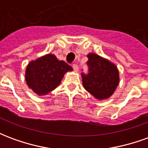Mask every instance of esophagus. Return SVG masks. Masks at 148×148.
<instances>
[{
    "mask_svg": "<svg viewBox=\"0 0 148 148\" xmlns=\"http://www.w3.org/2000/svg\"><path fill=\"white\" fill-rule=\"evenodd\" d=\"M72 66H73V69H74V71H75V72H77V71H78V66H77V65L74 64Z\"/></svg>",
    "mask_w": 148,
    "mask_h": 148,
    "instance_id": "obj_1",
    "label": "esophagus"
}]
</instances>
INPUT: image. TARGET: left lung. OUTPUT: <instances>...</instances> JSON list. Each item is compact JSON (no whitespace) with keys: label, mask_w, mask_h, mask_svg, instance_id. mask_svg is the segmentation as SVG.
<instances>
[{"label":"left lung","mask_w":148,"mask_h":148,"mask_svg":"<svg viewBox=\"0 0 148 148\" xmlns=\"http://www.w3.org/2000/svg\"><path fill=\"white\" fill-rule=\"evenodd\" d=\"M89 74H82L85 90L98 101L109 99L120 83L117 66L106 58L94 53H89Z\"/></svg>","instance_id":"obj_1"}]
</instances>
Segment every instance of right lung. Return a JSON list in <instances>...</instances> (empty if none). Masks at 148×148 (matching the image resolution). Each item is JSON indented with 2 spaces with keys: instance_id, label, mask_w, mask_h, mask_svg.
<instances>
[{
  "instance_id": "1",
  "label": "right lung",
  "mask_w": 148,
  "mask_h": 148,
  "mask_svg": "<svg viewBox=\"0 0 148 148\" xmlns=\"http://www.w3.org/2000/svg\"><path fill=\"white\" fill-rule=\"evenodd\" d=\"M73 68L53 54H47L27 64L25 81L29 89L39 96L47 95L60 85L68 71Z\"/></svg>"
}]
</instances>
